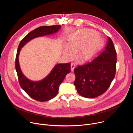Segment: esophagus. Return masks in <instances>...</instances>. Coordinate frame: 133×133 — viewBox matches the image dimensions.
<instances>
[{"instance_id": "34e87169", "label": "esophagus", "mask_w": 133, "mask_h": 133, "mask_svg": "<svg viewBox=\"0 0 133 133\" xmlns=\"http://www.w3.org/2000/svg\"><path fill=\"white\" fill-rule=\"evenodd\" d=\"M76 67V65L74 63H71V71H74V70Z\"/></svg>"}]
</instances>
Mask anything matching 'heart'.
<instances>
[{
    "label": "heart",
    "instance_id": "obj_1",
    "mask_svg": "<svg viewBox=\"0 0 133 133\" xmlns=\"http://www.w3.org/2000/svg\"><path fill=\"white\" fill-rule=\"evenodd\" d=\"M103 46V41L97 32L92 30H82L69 39L68 44L64 46V55L67 59H72L79 50L77 58L86 62L94 58Z\"/></svg>",
    "mask_w": 133,
    "mask_h": 133
}]
</instances>
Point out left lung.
I'll use <instances>...</instances> for the list:
<instances>
[{"instance_id": "obj_1", "label": "left lung", "mask_w": 133, "mask_h": 133, "mask_svg": "<svg viewBox=\"0 0 133 133\" xmlns=\"http://www.w3.org/2000/svg\"><path fill=\"white\" fill-rule=\"evenodd\" d=\"M116 64V52L109 37L105 50L98 57L74 69V84L78 93L87 98H94L104 94L114 78Z\"/></svg>"}]
</instances>
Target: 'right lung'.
<instances>
[{
    "mask_svg": "<svg viewBox=\"0 0 133 133\" xmlns=\"http://www.w3.org/2000/svg\"><path fill=\"white\" fill-rule=\"evenodd\" d=\"M61 25L42 26L28 33L20 42L16 55V69L19 82L24 91L32 99L44 102L54 98L57 94L60 84L67 74L70 72V63L56 64L50 74L39 81H32L28 79L20 68L19 56L20 52L25 44L31 39L40 36L51 35L57 32Z\"/></svg>",
    "mask_w": 133,
    "mask_h": 133,
    "instance_id": "obj_1",
    "label": "right lung"
}]
</instances>
